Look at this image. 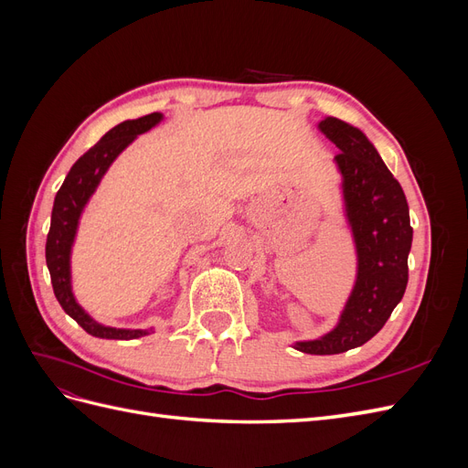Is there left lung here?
<instances>
[{
  "label": "left lung",
  "instance_id": "left-lung-1",
  "mask_svg": "<svg viewBox=\"0 0 468 468\" xmlns=\"http://www.w3.org/2000/svg\"><path fill=\"white\" fill-rule=\"evenodd\" d=\"M318 131L339 150L334 162L356 250V281L334 328L292 342V347L310 356H335L369 342L402 301L414 232L400 183L367 134L335 117L320 121Z\"/></svg>",
  "mask_w": 468,
  "mask_h": 468
}]
</instances>
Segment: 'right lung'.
I'll list each match as a JSON object with an SVG mask.
<instances>
[{
	"instance_id": "1",
	"label": "right lung",
	"mask_w": 468,
	"mask_h": 468,
	"mask_svg": "<svg viewBox=\"0 0 468 468\" xmlns=\"http://www.w3.org/2000/svg\"><path fill=\"white\" fill-rule=\"evenodd\" d=\"M164 121L162 112H150L146 117L134 121H124L99 140L81 158L72 165L66 176L60 191L56 193L50 230L47 236V265L50 271V281L56 299H58L64 313L74 318L83 330L95 337L103 339H138L150 335L154 328H115L97 322L86 308H83L72 287V248L80 229V220L86 210L99 183L109 172L119 155L129 148L136 136L148 133L154 126Z\"/></svg>"
}]
</instances>
